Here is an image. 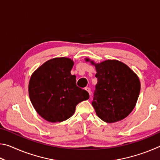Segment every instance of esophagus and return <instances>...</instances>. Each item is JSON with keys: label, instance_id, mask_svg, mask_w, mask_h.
<instances>
[{"label": "esophagus", "instance_id": "esophagus-1", "mask_svg": "<svg viewBox=\"0 0 160 160\" xmlns=\"http://www.w3.org/2000/svg\"><path fill=\"white\" fill-rule=\"evenodd\" d=\"M85 90L88 92L89 93V94H90V96L91 95V90L90 88H85Z\"/></svg>", "mask_w": 160, "mask_h": 160}]
</instances>
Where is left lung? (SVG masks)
Returning <instances> with one entry per match:
<instances>
[{"label": "left lung", "instance_id": "obj_1", "mask_svg": "<svg viewBox=\"0 0 160 160\" xmlns=\"http://www.w3.org/2000/svg\"><path fill=\"white\" fill-rule=\"evenodd\" d=\"M95 67L97 79L92 102L97 116L107 123L126 118L135 107L140 91L139 78L126 64L118 60L97 63L85 58Z\"/></svg>", "mask_w": 160, "mask_h": 160}]
</instances>
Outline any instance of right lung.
<instances>
[{"label":"right lung","instance_id":"add662e5","mask_svg":"<svg viewBox=\"0 0 160 160\" xmlns=\"http://www.w3.org/2000/svg\"><path fill=\"white\" fill-rule=\"evenodd\" d=\"M72 59L54 58L46 61L32 74L29 96L39 115L51 123L62 122L74 114L78 103L89 94L76 85V76L70 71Z\"/></svg>","mask_w":160,"mask_h":160}]
</instances>
